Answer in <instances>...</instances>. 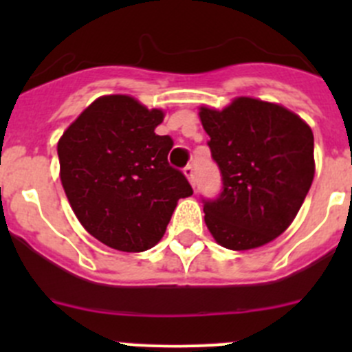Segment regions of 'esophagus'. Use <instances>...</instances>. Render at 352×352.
Instances as JSON below:
<instances>
[{
    "label": "esophagus",
    "instance_id": "1",
    "mask_svg": "<svg viewBox=\"0 0 352 352\" xmlns=\"http://www.w3.org/2000/svg\"><path fill=\"white\" fill-rule=\"evenodd\" d=\"M184 173H186V177L189 179V182L192 184V186H196V168H194L192 165H187L186 168H184Z\"/></svg>",
    "mask_w": 352,
    "mask_h": 352
}]
</instances>
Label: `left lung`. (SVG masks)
Wrapping results in <instances>:
<instances>
[{"label": "left lung", "mask_w": 352, "mask_h": 352, "mask_svg": "<svg viewBox=\"0 0 352 352\" xmlns=\"http://www.w3.org/2000/svg\"><path fill=\"white\" fill-rule=\"evenodd\" d=\"M221 192L204 199V221L219 245L248 250L272 242L300 211L315 175L314 133L278 104L240 97L201 107Z\"/></svg>", "instance_id": "left-lung-1"}]
</instances>
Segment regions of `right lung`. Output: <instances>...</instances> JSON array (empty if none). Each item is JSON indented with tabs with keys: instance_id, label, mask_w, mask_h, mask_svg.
I'll list each match as a JSON object with an SVG mask.
<instances>
[{
	"instance_id": "1",
	"label": "right lung",
	"mask_w": 352,
	"mask_h": 352,
	"mask_svg": "<svg viewBox=\"0 0 352 352\" xmlns=\"http://www.w3.org/2000/svg\"><path fill=\"white\" fill-rule=\"evenodd\" d=\"M163 112L127 95L97 98L58 143L65 192L91 236L122 252L162 240L177 201L192 196L168 163L173 140L158 136Z\"/></svg>"
}]
</instances>
